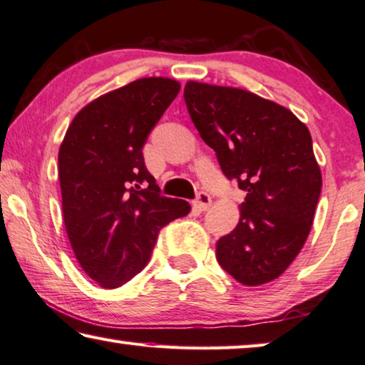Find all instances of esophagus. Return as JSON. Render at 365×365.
Instances as JSON below:
<instances>
[{"instance_id":"esophagus-1","label":"esophagus","mask_w":365,"mask_h":365,"mask_svg":"<svg viewBox=\"0 0 365 365\" xmlns=\"http://www.w3.org/2000/svg\"><path fill=\"white\" fill-rule=\"evenodd\" d=\"M210 205H212L210 194H207V192H204V190H200V192L197 194L194 207L199 208V210H208V207H210Z\"/></svg>"}]
</instances>
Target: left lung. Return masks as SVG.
<instances>
[{"instance_id": "1", "label": "left lung", "mask_w": 365, "mask_h": 365, "mask_svg": "<svg viewBox=\"0 0 365 365\" xmlns=\"http://www.w3.org/2000/svg\"><path fill=\"white\" fill-rule=\"evenodd\" d=\"M184 100L220 168L247 195L241 218L217 242V260L239 283L278 278L314 222L322 173L306 124L284 106L242 88L187 82Z\"/></svg>"}]
</instances>
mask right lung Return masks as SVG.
<instances>
[{
  "mask_svg": "<svg viewBox=\"0 0 365 365\" xmlns=\"http://www.w3.org/2000/svg\"><path fill=\"white\" fill-rule=\"evenodd\" d=\"M179 82L145 77L77 113L59 147L58 175L71 246L101 288H119L150 260L158 232L186 217V200L161 195L142 148L179 93Z\"/></svg>",
  "mask_w": 365,
  "mask_h": 365,
  "instance_id": "obj_1",
  "label": "right lung"
}]
</instances>
